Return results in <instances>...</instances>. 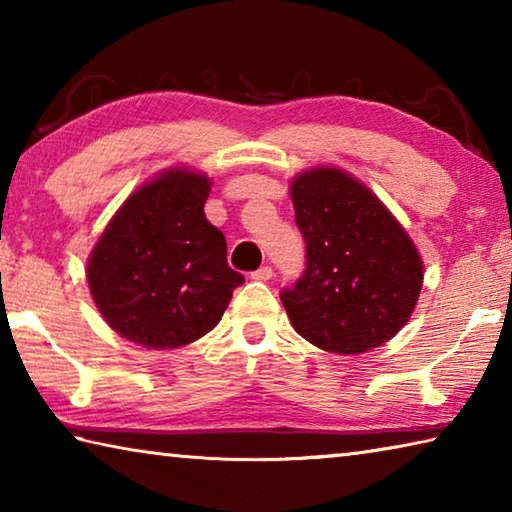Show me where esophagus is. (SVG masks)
Listing matches in <instances>:
<instances>
[{"label":"esophagus","instance_id":"34e87169","mask_svg":"<svg viewBox=\"0 0 512 512\" xmlns=\"http://www.w3.org/2000/svg\"><path fill=\"white\" fill-rule=\"evenodd\" d=\"M253 277V280H257V282H268L273 277V268L271 266H262V268H257V271L250 275Z\"/></svg>","mask_w":512,"mask_h":512}]
</instances>
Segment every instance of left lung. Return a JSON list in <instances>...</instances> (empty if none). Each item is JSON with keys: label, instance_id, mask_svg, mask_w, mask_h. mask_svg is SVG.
Listing matches in <instances>:
<instances>
[{"label": "left lung", "instance_id": "1", "mask_svg": "<svg viewBox=\"0 0 512 512\" xmlns=\"http://www.w3.org/2000/svg\"><path fill=\"white\" fill-rule=\"evenodd\" d=\"M306 244L300 280L282 291L293 329L331 353H362L405 327L423 286V262L380 199L336 167L291 183Z\"/></svg>", "mask_w": 512, "mask_h": 512}]
</instances>
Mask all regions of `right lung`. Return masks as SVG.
<instances>
[{"label": "right lung", "mask_w": 512, "mask_h": 512, "mask_svg": "<svg viewBox=\"0 0 512 512\" xmlns=\"http://www.w3.org/2000/svg\"><path fill=\"white\" fill-rule=\"evenodd\" d=\"M210 179L174 167L141 185L91 250L87 280L102 318L147 349H176L219 324L244 275L206 219Z\"/></svg>", "instance_id": "obj_1"}]
</instances>
